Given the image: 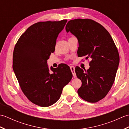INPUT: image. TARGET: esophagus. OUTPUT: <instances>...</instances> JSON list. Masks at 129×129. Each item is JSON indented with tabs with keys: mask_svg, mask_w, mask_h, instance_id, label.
I'll use <instances>...</instances> for the list:
<instances>
[{
	"mask_svg": "<svg viewBox=\"0 0 129 129\" xmlns=\"http://www.w3.org/2000/svg\"><path fill=\"white\" fill-rule=\"evenodd\" d=\"M70 70H71V71H72V72L73 73V75L74 77V78L76 77V73L75 72V67H73V66H71L70 67Z\"/></svg>",
	"mask_w": 129,
	"mask_h": 129,
	"instance_id": "esophagus-1",
	"label": "esophagus"
}]
</instances>
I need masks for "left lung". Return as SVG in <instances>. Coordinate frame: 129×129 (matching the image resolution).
I'll use <instances>...</instances> for the list:
<instances>
[{
  "mask_svg": "<svg viewBox=\"0 0 129 129\" xmlns=\"http://www.w3.org/2000/svg\"><path fill=\"white\" fill-rule=\"evenodd\" d=\"M65 29L78 39V56L91 59L87 70L75 68L82 82L78 95L88 102H98L105 97L114 84L120 61L116 46L106 29L91 19L70 20Z\"/></svg>",
  "mask_w": 129,
  "mask_h": 129,
  "instance_id": "8db88e82",
  "label": "left lung"
}]
</instances>
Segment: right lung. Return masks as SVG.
Masks as SVG:
<instances>
[{"label": "right lung", "instance_id": "obj_1", "mask_svg": "<svg viewBox=\"0 0 129 129\" xmlns=\"http://www.w3.org/2000/svg\"><path fill=\"white\" fill-rule=\"evenodd\" d=\"M67 22L62 20L34 24L21 35L14 49L13 68L20 88L31 102L40 106L55 103L73 77L67 64L51 67L53 73L50 74L47 64Z\"/></svg>", "mask_w": 129, "mask_h": 129}]
</instances>
